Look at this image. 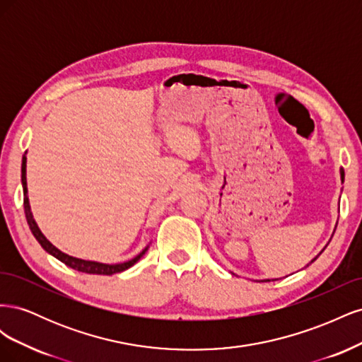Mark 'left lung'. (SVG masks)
<instances>
[{"label":"left lung","instance_id":"obj_1","mask_svg":"<svg viewBox=\"0 0 362 362\" xmlns=\"http://www.w3.org/2000/svg\"><path fill=\"white\" fill-rule=\"evenodd\" d=\"M339 175H341V182H344V170H343V168L339 169ZM335 228H337V226H335ZM320 254H322V252H320ZM317 257H319V255H317ZM317 257H315L313 261H315V259H317ZM313 261H311V262H313ZM262 282H269V279H264Z\"/></svg>","mask_w":362,"mask_h":362}]
</instances>
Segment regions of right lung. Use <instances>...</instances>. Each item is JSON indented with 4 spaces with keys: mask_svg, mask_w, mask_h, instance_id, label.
<instances>
[{
    "mask_svg": "<svg viewBox=\"0 0 362 362\" xmlns=\"http://www.w3.org/2000/svg\"><path fill=\"white\" fill-rule=\"evenodd\" d=\"M25 154H27V152H25ZM25 154L23 157V168H21V180H23V189H24V211H25V217H27V223L31 229L33 235L36 237V240L40 243V246L45 249L48 254H51L52 257H56L57 259L64 262V264H66L68 267L75 269L78 272H83V273H90V275H113V273L124 272V270L129 269L131 266H134L136 262L145 255V252L148 250V247H145L137 257H134L133 259H129L127 262H120V264H104V262L87 261V259L71 257L68 254H64V252L59 250L51 242H48L47 237L43 235L42 231L39 229L36 221L33 218V214H31V210H30V202H28V196H27V169H25L27 168V157H25Z\"/></svg>",
    "mask_w": 362,
    "mask_h": 362,
    "instance_id": "obj_1",
    "label": "right lung"
}]
</instances>
